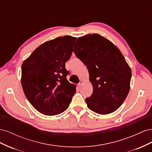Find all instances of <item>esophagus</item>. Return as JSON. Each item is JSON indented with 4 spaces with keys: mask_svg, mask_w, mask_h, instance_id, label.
<instances>
[{
    "mask_svg": "<svg viewBox=\"0 0 152 152\" xmlns=\"http://www.w3.org/2000/svg\"><path fill=\"white\" fill-rule=\"evenodd\" d=\"M83 82H84V81H83V80H81L80 81V82H79V84H78V85H79V87H80V86H82V84H83Z\"/></svg>",
    "mask_w": 152,
    "mask_h": 152,
    "instance_id": "esophagus-1",
    "label": "esophagus"
}]
</instances>
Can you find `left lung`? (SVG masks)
I'll return each mask as SVG.
<instances>
[{
	"label": "left lung",
	"instance_id": "1",
	"mask_svg": "<svg viewBox=\"0 0 152 152\" xmlns=\"http://www.w3.org/2000/svg\"><path fill=\"white\" fill-rule=\"evenodd\" d=\"M73 52L86 65L93 93L86 99L88 108L101 115L117 110L130 89L131 70L111 41L93 34L77 39Z\"/></svg>",
	"mask_w": 152,
	"mask_h": 152
}]
</instances>
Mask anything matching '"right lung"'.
<instances>
[{
    "label": "right lung",
    "instance_id": "right-lung-1",
    "mask_svg": "<svg viewBox=\"0 0 152 152\" xmlns=\"http://www.w3.org/2000/svg\"><path fill=\"white\" fill-rule=\"evenodd\" d=\"M76 39L66 35L47 41L22 64L23 90L31 104L45 115L65 111L76 93L75 85L66 79L65 68Z\"/></svg>",
    "mask_w": 152,
    "mask_h": 152
}]
</instances>
